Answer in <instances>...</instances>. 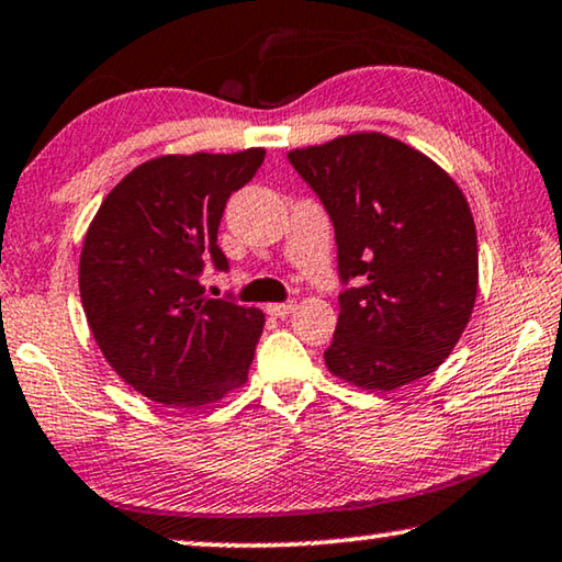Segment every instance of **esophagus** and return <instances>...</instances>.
Returning a JSON list of instances; mask_svg holds the SVG:
<instances>
[{
  "instance_id": "1",
  "label": "esophagus",
  "mask_w": 562,
  "mask_h": 562,
  "mask_svg": "<svg viewBox=\"0 0 562 562\" xmlns=\"http://www.w3.org/2000/svg\"><path fill=\"white\" fill-rule=\"evenodd\" d=\"M293 311H295V303H272V305H267V313H269V316H274V318H285Z\"/></svg>"
}]
</instances>
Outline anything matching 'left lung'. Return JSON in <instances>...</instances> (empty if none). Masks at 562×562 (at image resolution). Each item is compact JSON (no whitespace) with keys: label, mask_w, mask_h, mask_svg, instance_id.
<instances>
[{"label":"left lung","mask_w":562,"mask_h":562,"mask_svg":"<svg viewBox=\"0 0 562 562\" xmlns=\"http://www.w3.org/2000/svg\"><path fill=\"white\" fill-rule=\"evenodd\" d=\"M334 223L339 324L326 368L364 391L429 375L465 331L477 236L465 194L429 156L383 133L288 154Z\"/></svg>","instance_id":"obj_1"}]
</instances>
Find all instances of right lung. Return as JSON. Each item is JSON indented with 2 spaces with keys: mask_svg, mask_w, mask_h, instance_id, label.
<instances>
[{
  "mask_svg": "<svg viewBox=\"0 0 562 562\" xmlns=\"http://www.w3.org/2000/svg\"><path fill=\"white\" fill-rule=\"evenodd\" d=\"M265 148L171 154L112 187L89 223L79 293L97 347L120 378L164 406L200 408L246 383L265 313L207 297L205 261L228 269L218 226Z\"/></svg>",
  "mask_w": 562,
  "mask_h": 562,
  "instance_id": "1",
  "label": "right lung"
}]
</instances>
